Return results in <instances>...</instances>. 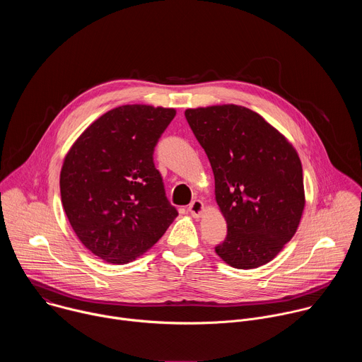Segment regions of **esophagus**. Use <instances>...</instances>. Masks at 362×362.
I'll return each instance as SVG.
<instances>
[{"mask_svg": "<svg viewBox=\"0 0 362 362\" xmlns=\"http://www.w3.org/2000/svg\"><path fill=\"white\" fill-rule=\"evenodd\" d=\"M187 211L190 212V215H192L193 218H200L202 214H203V203H202L200 200H193V202L189 204Z\"/></svg>", "mask_w": 362, "mask_h": 362, "instance_id": "esophagus-1", "label": "esophagus"}]
</instances>
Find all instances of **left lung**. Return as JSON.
Segmentation results:
<instances>
[{
    "instance_id": "obj_1",
    "label": "left lung",
    "mask_w": 362,
    "mask_h": 362,
    "mask_svg": "<svg viewBox=\"0 0 362 362\" xmlns=\"http://www.w3.org/2000/svg\"><path fill=\"white\" fill-rule=\"evenodd\" d=\"M215 176L228 235L215 250L236 269L259 268L295 235L305 208L295 147L262 116L236 105L187 109Z\"/></svg>"
}]
</instances>
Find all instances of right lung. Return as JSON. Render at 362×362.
I'll return each instance as SVG.
<instances>
[{
  "label": "right lung",
  "mask_w": 362,
  "mask_h": 362,
  "mask_svg": "<svg viewBox=\"0 0 362 362\" xmlns=\"http://www.w3.org/2000/svg\"><path fill=\"white\" fill-rule=\"evenodd\" d=\"M175 109L116 107L91 123L64 158L60 192L80 242L123 265L148 250L176 219L153 153Z\"/></svg>",
  "instance_id": "obj_1"
}]
</instances>
